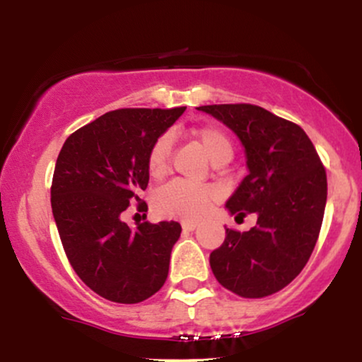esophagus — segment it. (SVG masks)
I'll return each mask as SVG.
<instances>
[{"label":"esophagus","instance_id":"obj_1","mask_svg":"<svg viewBox=\"0 0 362 362\" xmlns=\"http://www.w3.org/2000/svg\"><path fill=\"white\" fill-rule=\"evenodd\" d=\"M182 228H184V231H194L197 228V224L192 221H184L182 223Z\"/></svg>","mask_w":362,"mask_h":362}]
</instances>
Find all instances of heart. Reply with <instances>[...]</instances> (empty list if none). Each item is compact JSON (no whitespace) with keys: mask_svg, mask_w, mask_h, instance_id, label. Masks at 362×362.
I'll return each mask as SVG.
<instances>
[{"mask_svg":"<svg viewBox=\"0 0 362 362\" xmlns=\"http://www.w3.org/2000/svg\"><path fill=\"white\" fill-rule=\"evenodd\" d=\"M194 138L204 148L206 155L213 163H228L233 156V146L226 134L218 127H201L194 131ZM172 138L168 134L160 136L148 153V172L151 177L165 175L168 168ZM211 204V192L204 187L189 182L175 180L161 187L155 195V211L163 218L197 221L206 214Z\"/></svg>","mask_w":362,"mask_h":362,"instance_id":"obj_1","label":"heart"}]
</instances>
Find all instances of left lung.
<instances>
[{
    "mask_svg": "<svg viewBox=\"0 0 362 362\" xmlns=\"http://www.w3.org/2000/svg\"><path fill=\"white\" fill-rule=\"evenodd\" d=\"M245 148L248 175L228 199L231 216L257 214L248 231L226 228L211 253L214 277L231 293L264 298L303 271L317 245L327 204V173L306 132L250 103L204 105Z\"/></svg>",
    "mask_w": 362,
    "mask_h": 362,
    "instance_id": "1",
    "label": "left lung"
}]
</instances>
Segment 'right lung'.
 <instances>
[{"label":"right lung","mask_w":362,"mask_h":362,"mask_svg":"<svg viewBox=\"0 0 362 362\" xmlns=\"http://www.w3.org/2000/svg\"><path fill=\"white\" fill-rule=\"evenodd\" d=\"M178 109L112 110L74 131L57 156L51 187L54 221L74 272L114 303H141L161 289L177 221H122L129 202L141 207L148 187V153L184 114Z\"/></svg>","instance_id":"1"}]
</instances>
